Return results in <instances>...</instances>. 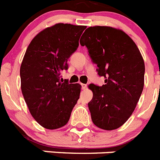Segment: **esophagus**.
Listing matches in <instances>:
<instances>
[{"instance_id": "obj_1", "label": "esophagus", "mask_w": 160, "mask_h": 160, "mask_svg": "<svg viewBox=\"0 0 160 160\" xmlns=\"http://www.w3.org/2000/svg\"><path fill=\"white\" fill-rule=\"evenodd\" d=\"M82 87L83 90H86V89L87 88V85L83 84V83H82Z\"/></svg>"}]
</instances>
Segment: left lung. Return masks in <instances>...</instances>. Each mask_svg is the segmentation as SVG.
<instances>
[{"mask_svg": "<svg viewBox=\"0 0 160 160\" xmlns=\"http://www.w3.org/2000/svg\"><path fill=\"white\" fill-rule=\"evenodd\" d=\"M80 40L86 46L105 85L90 84L88 103L96 127L112 131L123 125L135 111L144 86L145 65L136 44L125 32L111 26H91Z\"/></svg>", "mask_w": 160, "mask_h": 160, "instance_id": "obj_1", "label": "left lung"}]
</instances>
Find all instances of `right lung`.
Returning a JSON list of instances; mask_svg holds the SVG:
<instances>
[{"label": "right lung", "mask_w": 160, "mask_h": 160, "mask_svg": "<svg viewBox=\"0 0 160 160\" xmlns=\"http://www.w3.org/2000/svg\"><path fill=\"white\" fill-rule=\"evenodd\" d=\"M84 25L58 23L38 32L29 43L22 60L21 88L30 112L44 128L66 125L77 103L82 86L62 82L61 73L78 47Z\"/></svg>", "instance_id": "right-lung-1"}]
</instances>
